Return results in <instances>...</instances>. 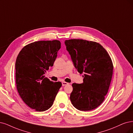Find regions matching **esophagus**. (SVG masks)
<instances>
[{
    "mask_svg": "<svg viewBox=\"0 0 133 133\" xmlns=\"http://www.w3.org/2000/svg\"><path fill=\"white\" fill-rule=\"evenodd\" d=\"M67 84H68V83H67V82H62V86H65V85H67Z\"/></svg>",
    "mask_w": 133,
    "mask_h": 133,
    "instance_id": "obj_1",
    "label": "esophagus"
}]
</instances>
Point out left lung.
<instances>
[{
  "mask_svg": "<svg viewBox=\"0 0 133 133\" xmlns=\"http://www.w3.org/2000/svg\"><path fill=\"white\" fill-rule=\"evenodd\" d=\"M65 44L77 71L84 73L83 83L72 85V104L80 111L94 110L104 101L109 90L114 70L111 58L95 42L73 39Z\"/></svg>",
  "mask_w": 133,
  "mask_h": 133,
  "instance_id": "1",
  "label": "left lung"
}]
</instances>
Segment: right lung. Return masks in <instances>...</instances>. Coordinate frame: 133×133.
<instances>
[{
  "mask_svg": "<svg viewBox=\"0 0 133 133\" xmlns=\"http://www.w3.org/2000/svg\"><path fill=\"white\" fill-rule=\"evenodd\" d=\"M61 48L59 41H42L24 46L15 63L17 90L22 100L32 109L45 111L51 107L62 86L44 75L53 66Z\"/></svg>",
  "mask_w": 133,
  "mask_h": 133,
  "instance_id": "obj_1",
  "label": "right lung"
}]
</instances>
